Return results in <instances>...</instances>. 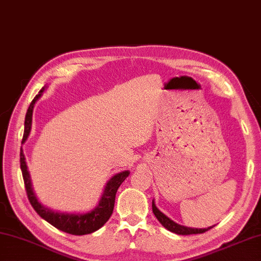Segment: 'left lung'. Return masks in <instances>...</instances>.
<instances>
[{
	"instance_id": "8db88e82",
	"label": "left lung",
	"mask_w": 261,
	"mask_h": 261,
	"mask_svg": "<svg viewBox=\"0 0 261 261\" xmlns=\"http://www.w3.org/2000/svg\"><path fill=\"white\" fill-rule=\"evenodd\" d=\"M151 207H153V212L155 217L158 218V220L162 224L163 227H165L168 230L172 231L174 234H178V235H192V234H202V233H205L209 229L213 228V226L211 227H207V228H191V227H186V226H181L177 224V222H174L173 220L170 219L169 217H167L164 215L163 212H161L158 207H156L155 203L153 201L151 203Z\"/></svg>"
}]
</instances>
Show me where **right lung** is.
I'll return each instance as SVG.
<instances>
[{
  "label": "right lung",
  "instance_id": "1",
  "mask_svg": "<svg viewBox=\"0 0 261 261\" xmlns=\"http://www.w3.org/2000/svg\"><path fill=\"white\" fill-rule=\"evenodd\" d=\"M43 91L44 88H42L39 94L33 99L30 107H28L25 117V132H23L21 144L25 143L28 136H30V132L32 129L33 108H34L36 100L41 97V94ZM20 169L22 172L23 182H25L28 200H30L32 206L34 207V210L37 212V215L41 218H43L45 221H48L49 224L56 227L57 229L63 230L65 233L72 235L91 234L106 224L107 220L110 219L112 216L113 210H114V203L117 189L121 186V184L126 179V177L130 174L129 171H123L115 174L114 177H112L108 180L105 191H103L100 201H99V204L94 207L93 210L87 213H66L51 210L50 207L44 206L39 200H37L35 193L33 191L31 176L30 172H28L26 159L25 155H23L22 148L20 149Z\"/></svg>",
  "mask_w": 261,
  "mask_h": 261
}]
</instances>
